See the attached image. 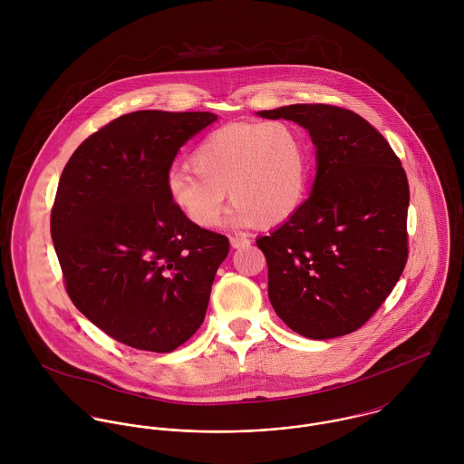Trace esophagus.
<instances>
[{"mask_svg":"<svg viewBox=\"0 0 464 464\" xmlns=\"http://www.w3.org/2000/svg\"><path fill=\"white\" fill-rule=\"evenodd\" d=\"M252 241H250V237H246V236H234V237H230V245H232V248H245V246H248Z\"/></svg>","mask_w":464,"mask_h":464,"instance_id":"34e87169","label":"esophagus"}]
</instances>
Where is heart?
<instances>
[{
  "label": "heart",
  "mask_w": 464,
  "mask_h": 464,
  "mask_svg": "<svg viewBox=\"0 0 464 464\" xmlns=\"http://www.w3.org/2000/svg\"><path fill=\"white\" fill-rule=\"evenodd\" d=\"M191 166L168 175V195L199 228L221 223L227 191L236 225L275 227L300 208L309 189V144L287 121L225 125L199 140Z\"/></svg>",
  "instance_id": "b5f03b06"
}]
</instances>
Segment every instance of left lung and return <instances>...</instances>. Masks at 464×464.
<instances>
[{
    "label": "left lung",
    "mask_w": 464,
    "mask_h": 464,
    "mask_svg": "<svg viewBox=\"0 0 464 464\" xmlns=\"http://www.w3.org/2000/svg\"><path fill=\"white\" fill-rule=\"evenodd\" d=\"M311 133L318 173L311 197L257 239L278 318L309 339L361 329L407 263L409 184L390 142L359 114L325 103L261 111Z\"/></svg>",
    "instance_id": "1"
}]
</instances>
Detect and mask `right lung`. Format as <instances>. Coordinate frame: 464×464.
<instances>
[{
    "label": "right lung",
    "mask_w": 464,
    "mask_h": 464,
    "mask_svg": "<svg viewBox=\"0 0 464 464\" xmlns=\"http://www.w3.org/2000/svg\"><path fill=\"white\" fill-rule=\"evenodd\" d=\"M212 112L137 111L71 155L52 208L67 295L96 327L137 350L168 353L203 324L228 237L173 205L168 175Z\"/></svg>",
    "instance_id": "add662e5"
}]
</instances>
